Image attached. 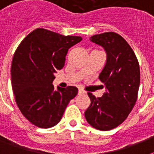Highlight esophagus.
<instances>
[{"label":"esophagus","instance_id":"1","mask_svg":"<svg viewBox=\"0 0 154 154\" xmlns=\"http://www.w3.org/2000/svg\"><path fill=\"white\" fill-rule=\"evenodd\" d=\"M85 94L84 90H82V89H79V90H78V94H79V95H81V94Z\"/></svg>","mask_w":154,"mask_h":154}]
</instances>
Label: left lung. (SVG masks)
<instances>
[{
  "instance_id": "left-lung-1",
  "label": "left lung",
  "mask_w": 154,
  "mask_h": 154,
  "mask_svg": "<svg viewBox=\"0 0 154 154\" xmlns=\"http://www.w3.org/2000/svg\"><path fill=\"white\" fill-rule=\"evenodd\" d=\"M90 41L102 46L107 54L99 75L105 93L101 97L88 93L91 104L85 117L94 128L107 131L122 124L133 109L140 85V67L130 45L116 32L94 35Z\"/></svg>"
}]
</instances>
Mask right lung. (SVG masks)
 Here are the masks:
<instances>
[{
  "label": "right lung",
  "mask_w": 154,
  "mask_h": 154,
  "mask_svg": "<svg viewBox=\"0 0 154 154\" xmlns=\"http://www.w3.org/2000/svg\"><path fill=\"white\" fill-rule=\"evenodd\" d=\"M82 40L37 29L17 47L11 66L12 88L19 109L32 125L43 129L56 125L77 94V87L55 90L52 83L65 65L69 49Z\"/></svg>",
  "instance_id": "1"
}]
</instances>
